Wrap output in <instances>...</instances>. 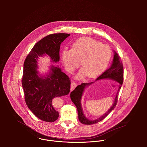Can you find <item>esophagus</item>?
<instances>
[{
	"label": "esophagus",
	"mask_w": 147,
	"mask_h": 147,
	"mask_svg": "<svg viewBox=\"0 0 147 147\" xmlns=\"http://www.w3.org/2000/svg\"><path fill=\"white\" fill-rule=\"evenodd\" d=\"M77 86V84L76 82H72L71 83V91L73 90Z\"/></svg>",
	"instance_id": "esophagus-1"
}]
</instances>
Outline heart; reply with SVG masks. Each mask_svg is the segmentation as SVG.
Returning a JSON list of instances; mask_svg holds the SVG:
<instances>
[{
	"label": "heart",
	"instance_id": "obj_1",
	"mask_svg": "<svg viewBox=\"0 0 147 147\" xmlns=\"http://www.w3.org/2000/svg\"><path fill=\"white\" fill-rule=\"evenodd\" d=\"M112 53L109 46L90 37H82L71 45V49L61 52V60L66 70L72 73L80 65L82 69L77 77L85 74L90 78L98 77L108 67Z\"/></svg>",
	"mask_w": 147,
	"mask_h": 147
}]
</instances>
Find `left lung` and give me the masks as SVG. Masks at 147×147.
Instances as JSON below:
<instances>
[{
  "mask_svg": "<svg viewBox=\"0 0 147 147\" xmlns=\"http://www.w3.org/2000/svg\"><path fill=\"white\" fill-rule=\"evenodd\" d=\"M105 78H109L111 80H115L116 81L119 83L120 85H119V87L117 94L115 97L114 103L112 105L111 108L108 110V111H107V112H106V113H105L99 118L96 120H91L88 119L85 116V115L83 113V111L81 107V96L82 95L84 91V89L86 88V87L92 84L94 82H90V83H86V82L82 83L81 84V85L78 86L70 93L71 99L77 109L78 119L80 121L84 124L90 125V124H95L96 123L99 122L100 121L102 120L103 119L105 118L109 114V113L114 109V108L116 106L117 99H118V94L120 89L121 88V85L123 84V65L120 56L115 51H114L113 60L111 67L108 69H107L105 71L103 72L100 76H99L96 79V80H100V79H105Z\"/></svg>",
  "mask_w": 147,
  "mask_h": 147,
  "instance_id": "left-lung-1",
  "label": "left lung"
}]
</instances>
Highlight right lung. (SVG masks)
Wrapping results in <instances>:
<instances>
[{"instance_id":"right-lung-1","label":"right lung","mask_w":147,"mask_h":147,"mask_svg":"<svg viewBox=\"0 0 147 147\" xmlns=\"http://www.w3.org/2000/svg\"><path fill=\"white\" fill-rule=\"evenodd\" d=\"M70 35L59 33L46 36L34 46L24 63L22 82L26 104L38 119L45 121L53 122L58 119L54 100L70 92L71 82L70 78L59 67L53 66L47 77L39 76L38 58L47 55L51 61H59L60 44Z\"/></svg>"}]
</instances>
